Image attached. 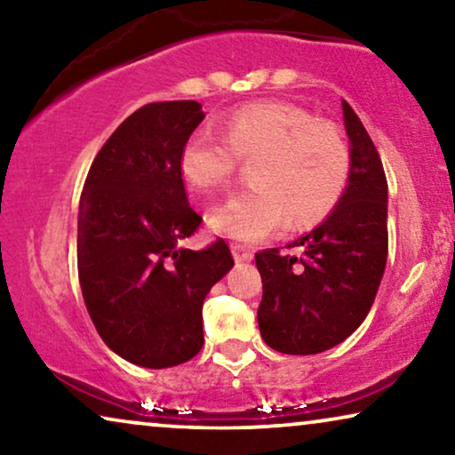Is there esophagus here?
<instances>
[{
    "mask_svg": "<svg viewBox=\"0 0 455 455\" xmlns=\"http://www.w3.org/2000/svg\"><path fill=\"white\" fill-rule=\"evenodd\" d=\"M232 254L234 259L242 263V260H251L252 259V251L244 244H232Z\"/></svg>",
    "mask_w": 455,
    "mask_h": 455,
    "instance_id": "esophagus-1",
    "label": "esophagus"
}]
</instances>
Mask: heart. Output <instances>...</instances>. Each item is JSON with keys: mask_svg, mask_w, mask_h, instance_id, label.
<instances>
[{"mask_svg": "<svg viewBox=\"0 0 455 455\" xmlns=\"http://www.w3.org/2000/svg\"><path fill=\"white\" fill-rule=\"evenodd\" d=\"M254 188L229 196L211 213V228L229 238L259 242L279 232L315 226L338 207L352 176V148L338 124L285 101L251 103L235 109L226 132L192 134L180 167L203 195L232 182L244 164Z\"/></svg>", "mask_w": 455, "mask_h": 455, "instance_id": "b5f03b06", "label": "heart"}]
</instances>
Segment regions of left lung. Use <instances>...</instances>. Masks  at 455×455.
I'll return each instance as SVG.
<instances>
[{"mask_svg": "<svg viewBox=\"0 0 455 455\" xmlns=\"http://www.w3.org/2000/svg\"><path fill=\"white\" fill-rule=\"evenodd\" d=\"M352 176L319 228L298 238L302 257L267 248L254 254L263 300L259 329L283 354H319L352 335L369 315L387 263V178L375 142L346 101Z\"/></svg>", "mask_w": 455, "mask_h": 455, "instance_id": "left-lung-1", "label": "left lung"}]
</instances>
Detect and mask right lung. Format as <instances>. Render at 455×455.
I'll return each instance as SVG.
<instances>
[{
	"instance_id": "add662e5",
	"label": "right lung",
	"mask_w": 455,
	"mask_h": 455,
	"mask_svg": "<svg viewBox=\"0 0 455 455\" xmlns=\"http://www.w3.org/2000/svg\"><path fill=\"white\" fill-rule=\"evenodd\" d=\"M201 103H148L92 161L78 207V279L99 335L128 363L167 369L204 344L203 302L234 267L226 240L182 248L203 217L186 196L180 153Z\"/></svg>"
}]
</instances>
